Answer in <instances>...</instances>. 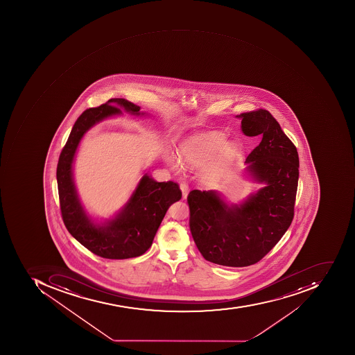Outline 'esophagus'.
<instances>
[{
    "label": "esophagus",
    "mask_w": 355,
    "mask_h": 355,
    "mask_svg": "<svg viewBox=\"0 0 355 355\" xmlns=\"http://www.w3.org/2000/svg\"><path fill=\"white\" fill-rule=\"evenodd\" d=\"M180 190L181 192H182V199H187V196H188L189 193L188 184H186V182H181Z\"/></svg>",
    "instance_id": "esophagus-1"
}]
</instances>
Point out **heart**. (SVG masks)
I'll return each instance as SVG.
<instances>
[{
  "mask_svg": "<svg viewBox=\"0 0 355 355\" xmlns=\"http://www.w3.org/2000/svg\"><path fill=\"white\" fill-rule=\"evenodd\" d=\"M226 137L224 135H207V136L194 137L189 139L178 148L179 159L189 166H203L215 159V156L223 148V154L232 156L238 152V146L234 144H228L226 146ZM165 162L173 168H178L179 162L173 154L165 155ZM211 167L209 173H213Z\"/></svg>",
  "mask_w": 355,
  "mask_h": 355,
  "instance_id": "b5f03b06",
  "label": "heart"
}]
</instances>
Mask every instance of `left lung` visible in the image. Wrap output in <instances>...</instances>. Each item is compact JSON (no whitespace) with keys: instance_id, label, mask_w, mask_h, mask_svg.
I'll use <instances>...</instances> for the list:
<instances>
[{"instance_id":"8db88e82","label":"left lung","mask_w":355,"mask_h":355,"mask_svg":"<svg viewBox=\"0 0 355 355\" xmlns=\"http://www.w3.org/2000/svg\"><path fill=\"white\" fill-rule=\"evenodd\" d=\"M245 136H261L248 155L245 173L259 191L239 204H229L215 190H192L188 196L190 230L207 261L244 267L261 261L291 225L299 180L297 148L266 110L242 113Z\"/></svg>"}]
</instances>
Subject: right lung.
<instances>
[{
  "mask_svg": "<svg viewBox=\"0 0 355 355\" xmlns=\"http://www.w3.org/2000/svg\"><path fill=\"white\" fill-rule=\"evenodd\" d=\"M140 108L125 98H111L98 107L86 110L76 121L58 159L56 179L64 224L83 247L104 259H125L144 254L151 247L167 209L181 199L176 182H157L146 173L128 202L112 218L94 221L81 204L73 173L81 139L100 121L123 115L121 111L130 115L148 116V113L140 112Z\"/></svg>",
  "mask_w": 355,
  "mask_h": 355,
  "instance_id": "1",
  "label": "right lung"
}]
</instances>
